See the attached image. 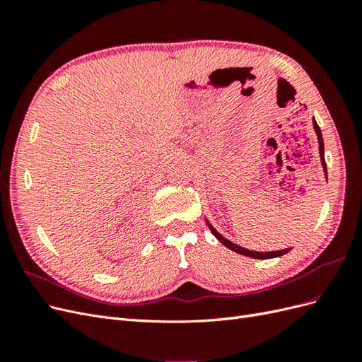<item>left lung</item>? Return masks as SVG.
<instances>
[{
	"instance_id": "obj_1",
	"label": "left lung",
	"mask_w": 362,
	"mask_h": 362,
	"mask_svg": "<svg viewBox=\"0 0 362 362\" xmlns=\"http://www.w3.org/2000/svg\"><path fill=\"white\" fill-rule=\"evenodd\" d=\"M313 125H314V129L317 133V139H319V151H320V160H322V164H323V169L326 172V161H325V145H323V137H322V131H320V127L317 125L315 119H313ZM208 228H210V231L213 233V235L221 242L222 245H225L226 247H229L231 250L237 252V254H242V255H246V257H250V258H259V259H267V258H275V257H281L284 254H287V252H290V249H282V250H273V252H254V250H247L245 247H240L234 243L229 242V240H226L223 235L218 234L216 229L206 222Z\"/></svg>"
}]
</instances>
